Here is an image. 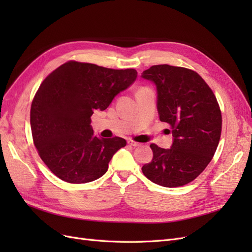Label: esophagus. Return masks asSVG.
Instances as JSON below:
<instances>
[{
  "label": "esophagus",
  "mask_w": 252,
  "mask_h": 252,
  "mask_svg": "<svg viewBox=\"0 0 252 252\" xmlns=\"http://www.w3.org/2000/svg\"><path fill=\"white\" fill-rule=\"evenodd\" d=\"M128 144L131 145V146H133V147H138V146H140V145H141V143L135 142L133 140H128Z\"/></svg>",
  "instance_id": "obj_1"
}]
</instances>
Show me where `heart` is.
<instances>
[{
    "mask_svg": "<svg viewBox=\"0 0 252 252\" xmlns=\"http://www.w3.org/2000/svg\"><path fill=\"white\" fill-rule=\"evenodd\" d=\"M142 88H144V87H142Z\"/></svg>",
    "mask_w": 252,
    "mask_h": 252,
    "instance_id": "obj_1",
    "label": "heart"
}]
</instances>
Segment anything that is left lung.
<instances>
[{"label": "left lung", "instance_id": "1", "mask_svg": "<svg viewBox=\"0 0 252 252\" xmlns=\"http://www.w3.org/2000/svg\"><path fill=\"white\" fill-rule=\"evenodd\" d=\"M142 78L156 84L159 121L170 125L174 138L170 149L150 145L154 158L142 171L158 185L184 186L215 156L222 132L220 105L208 84L188 68L155 65Z\"/></svg>", "mask_w": 252, "mask_h": 252}]
</instances>
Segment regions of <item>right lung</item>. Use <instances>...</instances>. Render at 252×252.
<instances>
[{
	"label": "right lung",
	"mask_w": 252,
	"mask_h": 252,
	"mask_svg": "<svg viewBox=\"0 0 252 252\" xmlns=\"http://www.w3.org/2000/svg\"><path fill=\"white\" fill-rule=\"evenodd\" d=\"M136 75L132 68L111 69L68 61L42 82L32 103L30 126L37 154L59 179L83 184L107 171L126 140L97 138L90 117L96 109L107 108Z\"/></svg>",
	"instance_id": "add662e5"
}]
</instances>
